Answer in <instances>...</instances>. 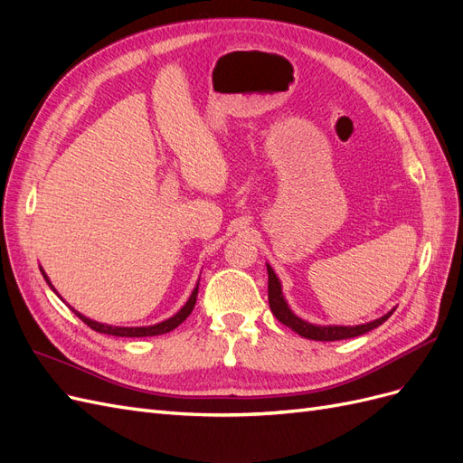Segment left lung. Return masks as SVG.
I'll return each instance as SVG.
<instances>
[{
  "instance_id": "8db88e82",
  "label": "left lung",
  "mask_w": 463,
  "mask_h": 463,
  "mask_svg": "<svg viewBox=\"0 0 463 463\" xmlns=\"http://www.w3.org/2000/svg\"><path fill=\"white\" fill-rule=\"evenodd\" d=\"M266 270H269V303H270V311L272 315L282 322V325L289 326L293 332H298L299 335L307 340H317V342H335V340H347V338H355V335H361L365 332H371L373 328L381 326L383 322L394 313L396 309L388 311L386 315H383L381 318L365 322V325H357V326H335V325H311L303 318H299L296 313L289 309V305L282 293V284L276 276V272L272 270L270 264H266Z\"/></svg>"
}]
</instances>
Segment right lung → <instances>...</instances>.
Returning a JSON list of instances; mask_svg holds the SVG:
<instances>
[{"instance_id":"add662e5","label":"right lung","mask_w":463,"mask_h":463,"mask_svg":"<svg viewBox=\"0 0 463 463\" xmlns=\"http://www.w3.org/2000/svg\"><path fill=\"white\" fill-rule=\"evenodd\" d=\"M40 270H42V269H40ZM42 276H44L48 286L55 291V288L52 286L50 278L46 276L44 270H42ZM55 293H58V291H55ZM197 293H199V284L194 286V289L191 291V296H189L187 303H185L184 307H181V309H179L174 317H170L167 320L158 322V325H152V326H133V328H129V326H111V325H102V322H96V320H92V318H89V317H85V315H80L79 311L73 309V307H71V311H73L82 322H85V325H89L92 330L100 332V334L121 335V338H145V335H160V334L172 332L174 328H177V326L181 325V322H184V320L191 315L194 303H197Z\"/></svg>"}]
</instances>
